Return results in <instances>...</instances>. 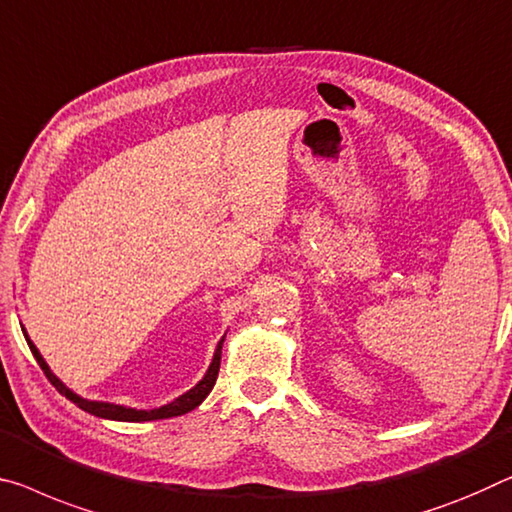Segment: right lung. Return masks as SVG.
I'll list each match as a JSON object with an SVG mask.
<instances>
[{
  "label": "right lung",
  "instance_id": "1",
  "mask_svg": "<svg viewBox=\"0 0 512 512\" xmlns=\"http://www.w3.org/2000/svg\"><path fill=\"white\" fill-rule=\"evenodd\" d=\"M22 334H25L27 338V345L31 350V355L36 357L38 366L43 368V373L47 380H50L54 384V389H57L61 396H66L68 400H73V403L80 407V410L89 412L93 416H100V419H109V421H132V423H141V421H155V419H171V416H180V414H187L192 412L194 407H199L203 400H206L208 393L212 391V387H215L217 382V373H219V361H222V345H224V338H219L217 348H215V355H212V361L208 366L206 375L201 377L199 384L196 387H192L190 391H185L183 396H178L176 400H171V403L162 405V407H155V410H137V407H125V405H116V403H105V400H89V398H82L77 396V393L73 389H68L64 382L59 380L57 375H54L50 371V366H47V361L43 359L41 352H38V348L34 343H31V338L27 334V329L22 327Z\"/></svg>",
  "mask_w": 512,
  "mask_h": 512
}]
</instances>
